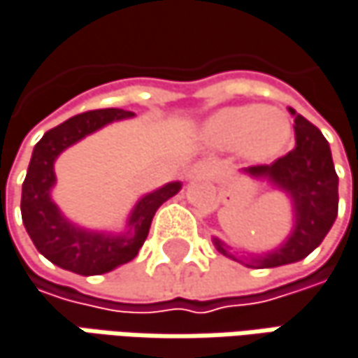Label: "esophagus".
<instances>
[{
    "mask_svg": "<svg viewBox=\"0 0 358 358\" xmlns=\"http://www.w3.org/2000/svg\"><path fill=\"white\" fill-rule=\"evenodd\" d=\"M210 176H215V168H213V164H208V162H200L196 166H192V168L188 170V174H186V178L188 180L210 178Z\"/></svg>",
    "mask_w": 358,
    "mask_h": 358,
    "instance_id": "esophagus-1",
    "label": "esophagus"
}]
</instances>
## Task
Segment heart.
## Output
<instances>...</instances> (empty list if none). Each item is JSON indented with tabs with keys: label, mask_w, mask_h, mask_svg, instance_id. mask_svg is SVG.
Listing matches in <instances>:
<instances>
[{
	"label": "heart",
	"mask_w": 358,
	"mask_h": 358,
	"mask_svg": "<svg viewBox=\"0 0 358 358\" xmlns=\"http://www.w3.org/2000/svg\"><path fill=\"white\" fill-rule=\"evenodd\" d=\"M202 134L215 148H239L245 159L265 162L284 152L292 139V123L282 109L241 105L222 109L210 117Z\"/></svg>",
	"instance_id": "b5f03b06"
}]
</instances>
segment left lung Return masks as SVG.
Segmentation results:
<instances>
[{
	"mask_svg": "<svg viewBox=\"0 0 358 358\" xmlns=\"http://www.w3.org/2000/svg\"><path fill=\"white\" fill-rule=\"evenodd\" d=\"M289 113L294 115L296 148L273 164L243 168L245 174L269 180L292 199L294 229L289 237L269 253L245 257L247 262L235 257L231 247L221 239H215L219 253L245 263L247 267H280L304 259L324 241L338 215V176L330 145L316 125L294 109H289Z\"/></svg>",
	"mask_w": 358,
	"mask_h": 358,
	"instance_id": "8db88e82",
	"label": "left lung"
}]
</instances>
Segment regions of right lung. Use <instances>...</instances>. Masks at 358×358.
<instances>
[{
  "instance_id": "obj_1",
  "label": "right lung",
  "mask_w": 358,
  "mask_h": 358,
  "mask_svg": "<svg viewBox=\"0 0 358 358\" xmlns=\"http://www.w3.org/2000/svg\"><path fill=\"white\" fill-rule=\"evenodd\" d=\"M134 115L136 113L123 109L87 111L46 131L34 148L28 174L22 186V221L36 249L62 269L78 275H99L131 262L150 233L156 210L166 200L178 194L182 188L180 182H170L141 196L127 219V231L121 235L83 229L69 221L54 204L50 192L56 184V158L66 148L105 127L107 123Z\"/></svg>"
}]
</instances>
